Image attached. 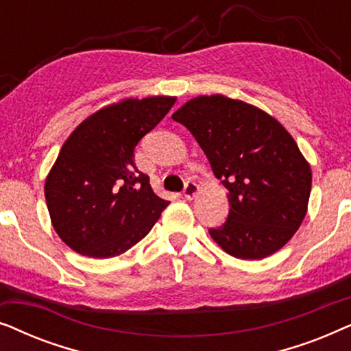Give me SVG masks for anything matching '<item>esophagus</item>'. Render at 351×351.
Returning a JSON list of instances; mask_svg holds the SVG:
<instances>
[{
	"label": "esophagus",
	"mask_w": 351,
	"mask_h": 351,
	"mask_svg": "<svg viewBox=\"0 0 351 351\" xmlns=\"http://www.w3.org/2000/svg\"><path fill=\"white\" fill-rule=\"evenodd\" d=\"M199 191V185L195 184V182H186L185 190H184V196L186 199H193Z\"/></svg>",
	"instance_id": "esophagus-1"
}]
</instances>
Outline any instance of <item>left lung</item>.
<instances>
[{
    "label": "left lung",
    "mask_w": 351,
    "mask_h": 351,
    "mask_svg": "<svg viewBox=\"0 0 351 351\" xmlns=\"http://www.w3.org/2000/svg\"><path fill=\"white\" fill-rule=\"evenodd\" d=\"M172 119L193 134L228 191V219L210 238L244 261L280 251L299 230L311 190L308 161L286 128L222 94L190 99Z\"/></svg>",
    "instance_id": "1"
}]
</instances>
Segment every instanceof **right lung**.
<instances>
[{
  "mask_svg": "<svg viewBox=\"0 0 351 351\" xmlns=\"http://www.w3.org/2000/svg\"><path fill=\"white\" fill-rule=\"evenodd\" d=\"M176 97L123 99L75 128L45 182L51 223L81 256L108 258L137 244L169 201L153 191L134 148L166 117Z\"/></svg>",
  "mask_w": 351,
  "mask_h": 351,
  "instance_id": "1",
  "label": "right lung"
}]
</instances>
